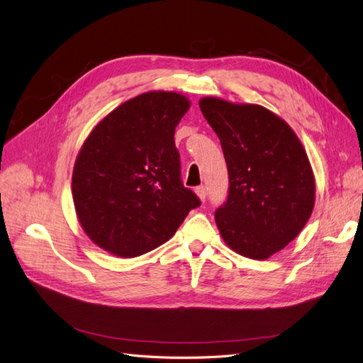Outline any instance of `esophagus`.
I'll use <instances>...</instances> for the list:
<instances>
[{"label": "esophagus", "instance_id": "obj_1", "mask_svg": "<svg viewBox=\"0 0 363 363\" xmlns=\"http://www.w3.org/2000/svg\"><path fill=\"white\" fill-rule=\"evenodd\" d=\"M196 194H197V197L202 200V202H205V199H206V189H205V186H197L196 188Z\"/></svg>", "mask_w": 363, "mask_h": 363}]
</instances>
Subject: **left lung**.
I'll use <instances>...</instances> for the list:
<instances>
[{
    "instance_id": "8db88e82",
    "label": "left lung",
    "mask_w": 363,
    "mask_h": 363,
    "mask_svg": "<svg viewBox=\"0 0 363 363\" xmlns=\"http://www.w3.org/2000/svg\"><path fill=\"white\" fill-rule=\"evenodd\" d=\"M199 106L228 167L217 228L236 253L267 259L300 235L312 214L315 180L308 154L286 121L261 106L219 98H202Z\"/></svg>"
}]
</instances>
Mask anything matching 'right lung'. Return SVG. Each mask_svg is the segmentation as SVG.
<instances>
[{"instance_id": "add662e5", "label": "right lung", "mask_w": 363, "mask_h": 363, "mask_svg": "<svg viewBox=\"0 0 363 363\" xmlns=\"http://www.w3.org/2000/svg\"><path fill=\"white\" fill-rule=\"evenodd\" d=\"M186 96L147 91L125 101L88 135L72 171V200L86 236L135 257L164 244L199 197L180 180L174 133Z\"/></svg>"}]
</instances>
